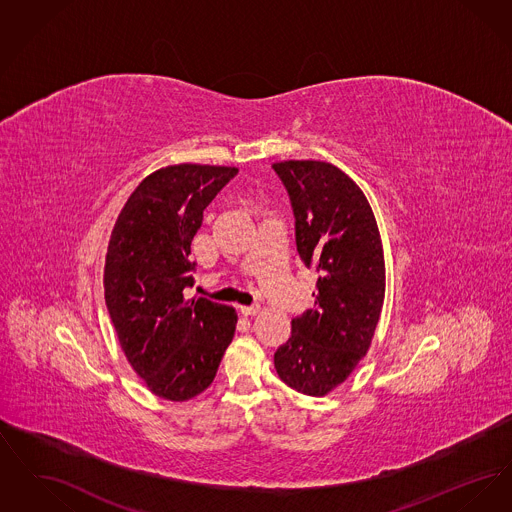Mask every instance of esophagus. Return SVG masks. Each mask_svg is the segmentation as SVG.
Segmentation results:
<instances>
[{
    "mask_svg": "<svg viewBox=\"0 0 512 512\" xmlns=\"http://www.w3.org/2000/svg\"><path fill=\"white\" fill-rule=\"evenodd\" d=\"M240 313L245 315V317L257 315V313H259V305H242V307H240Z\"/></svg>",
    "mask_w": 512,
    "mask_h": 512,
    "instance_id": "1",
    "label": "esophagus"
}]
</instances>
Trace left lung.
<instances>
[{"mask_svg": "<svg viewBox=\"0 0 512 512\" xmlns=\"http://www.w3.org/2000/svg\"><path fill=\"white\" fill-rule=\"evenodd\" d=\"M272 169L290 195L297 253L318 274L315 307L293 318L274 366L284 384L320 397L345 382L370 347L386 292L382 238L365 194L338 167L282 161Z\"/></svg>", "mask_w": 512, "mask_h": 512, "instance_id": "8db88e82", "label": "left lung"}]
</instances>
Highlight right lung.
Returning a JSON list of instances; mask_svg holds the SVG:
<instances>
[{
    "label": "right lung",
    "mask_w": 512,
    "mask_h": 512,
    "mask_svg": "<svg viewBox=\"0 0 512 512\" xmlns=\"http://www.w3.org/2000/svg\"><path fill=\"white\" fill-rule=\"evenodd\" d=\"M238 174L234 167L172 165L128 197L105 257V305L128 363L169 401L207 390L236 332L232 307L184 299L194 284L192 240L203 211Z\"/></svg>",
    "instance_id": "obj_1"
}]
</instances>
